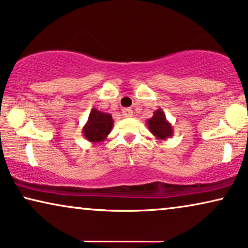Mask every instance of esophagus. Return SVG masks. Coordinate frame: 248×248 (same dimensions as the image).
I'll return each instance as SVG.
<instances>
[{
  "instance_id": "obj_1",
  "label": "esophagus",
  "mask_w": 248,
  "mask_h": 248,
  "mask_svg": "<svg viewBox=\"0 0 248 248\" xmlns=\"http://www.w3.org/2000/svg\"><path fill=\"white\" fill-rule=\"evenodd\" d=\"M122 115H123L124 117H132V115H133V111H132L131 108H124L123 110H122Z\"/></svg>"
}]
</instances>
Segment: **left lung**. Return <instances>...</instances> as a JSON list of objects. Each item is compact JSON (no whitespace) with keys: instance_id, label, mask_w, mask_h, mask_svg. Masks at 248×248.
Here are the masks:
<instances>
[{"instance_id":"left-lung-1","label":"left lung","mask_w":248,"mask_h":248,"mask_svg":"<svg viewBox=\"0 0 248 248\" xmlns=\"http://www.w3.org/2000/svg\"><path fill=\"white\" fill-rule=\"evenodd\" d=\"M146 124L157 140L165 141L173 136L172 124L166 120L165 114L162 109H157L156 111H154L153 117L148 118Z\"/></svg>"}]
</instances>
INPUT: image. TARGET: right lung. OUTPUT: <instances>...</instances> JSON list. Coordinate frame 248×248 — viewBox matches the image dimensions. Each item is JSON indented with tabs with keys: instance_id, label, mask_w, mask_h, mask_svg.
Here are the masks:
<instances>
[{
	"instance_id": "obj_1",
	"label": "right lung",
	"mask_w": 248,
	"mask_h": 248,
	"mask_svg": "<svg viewBox=\"0 0 248 248\" xmlns=\"http://www.w3.org/2000/svg\"><path fill=\"white\" fill-rule=\"evenodd\" d=\"M114 121L110 114L93 108L90 112L88 122L82 128L83 136L93 144L102 142L111 132Z\"/></svg>"
}]
</instances>
